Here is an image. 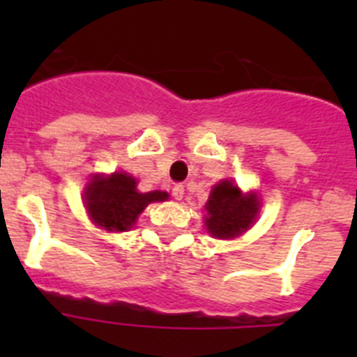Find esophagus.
Here are the masks:
<instances>
[{
	"instance_id": "34e87169",
	"label": "esophagus",
	"mask_w": 357,
	"mask_h": 357,
	"mask_svg": "<svg viewBox=\"0 0 357 357\" xmlns=\"http://www.w3.org/2000/svg\"><path fill=\"white\" fill-rule=\"evenodd\" d=\"M172 195H173V198H175V200H182V198H184V185H182V184L173 185Z\"/></svg>"
}]
</instances>
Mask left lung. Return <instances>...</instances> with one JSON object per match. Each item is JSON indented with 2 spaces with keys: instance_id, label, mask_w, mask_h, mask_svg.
<instances>
[{
  "instance_id": "obj_1",
  "label": "left lung",
  "mask_w": 357,
  "mask_h": 357,
  "mask_svg": "<svg viewBox=\"0 0 357 357\" xmlns=\"http://www.w3.org/2000/svg\"><path fill=\"white\" fill-rule=\"evenodd\" d=\"M255 193H243L232 181L218 182L206 204V229L213 238L232 239L252 227L259 213Z\"/></svg>"
}]
</instances>
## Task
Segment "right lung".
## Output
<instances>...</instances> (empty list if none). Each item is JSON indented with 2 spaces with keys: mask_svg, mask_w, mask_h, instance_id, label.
<instances>
[{
  "mask_svg": "<svg viewBox=\"0 0 357 357\" xmlns=\"http://www.w3.org/2000/svg\"><path fill=\"white\" fill-rule=\"evenodd\" d=\"M168 200L166 191L139 193L137 182L128 173L93 175L85 185L84 204L94 223L109 232H125L151 202Z\"/></svg>",
  "mask_w": 357,
  "mask_h": 357,
  "instance_id": "1",
  "label": "right lung"
}]
</instances>
